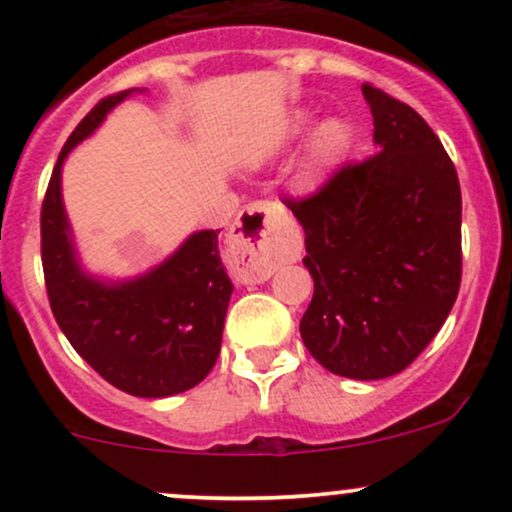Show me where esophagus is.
Returning a JSON list of instances; mask_svg holds the SVG:
<instances>
[{"mask_svg":"<svg viewBox=\"0 0 512 512\" xmlns=\"http://www.w3.org/2000/svg\"><path fill=\"white\" fill-rule=\"evenodd\" d=\"M231 272L240 284H262L291 257L281 238V211L272 204L255 202L238 214L228 240Z\"/></svg>","mask_w":512,"mask_h":512,"instance_id":"obj_1","label":"esophagus"}]
</instances>
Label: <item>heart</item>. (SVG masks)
Segmentation results:
<instances>
[{"mask_svg": "<svg viewBox=\"0 0 512 512\" xmlns=\"http://www.w3.org/2000/svg\"><path fill=\"white\" fill-rule=\"evenodd\" d=\"M303 125V120L296 122V129ZM349 149V127L342 120H327L325 125L317 129L313 146H310V173L332 168Z\"/></svg>", "mask_w": 512, "mask_h": 512, "instance_id": "heart-1", "label": "heart"}]
</instances>
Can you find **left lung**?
<instances>
[{"label":"left lung","instance_id":"1","mask_svg":"<svg viewBox=\"0 0 512 512\" xmlns=\"http://www.w3.org/2000/svg\"><path fill=\"white\" fill-rule=\"evenodd\" d=\"M361 91L378 151L284 204L301 221L315 281L305 349L334 375L380 380L407 368L450 315L462 281V195L424 117L368 81Z\"/></svg>","mask_w":512,"mask_h":512}]
</instances>
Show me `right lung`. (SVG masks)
<instances>
[{
    "instance_id": "1",
    "label": "right lung",
    "mask_w": 512,
    "mask_h": 512,
    "mask_svg": "<svg viewBox=\"0 0 512 512\" xmlns=\"http://www.w3.org/2000/svg\"><path fill=\"white\" fill-rule=\"evenodd\" d=\"M132 91L103 98L64 144L40 209V257L52 315L76 354L127 395L168 397L202 383L219 358L233 291L219 231H199L154 272L108 286L81 272L62 207L64 158Z\"/></svg>"
}]
</instances>
